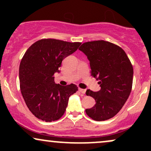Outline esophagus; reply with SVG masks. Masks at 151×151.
I'll return each instance as SVG.
<instances>
[{
  "mask_svg": "<svg viewBox=\"0 0 151 151\" xmlns=\"http://www.w3.org/2000/svg\"><path fill=\"white\" fill-rule=\"evenodd\" d=\"M79 92H81V93H83V94H84V93H86V89H80V88H79Z\"/></svg>",
  "mask_w": 151,
  "mask_h": 151,
  "instance_id": "1",
  "label": "esophagus"
}]
</instances>
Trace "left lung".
<instances>
[{"mask_svg": "<svg viewBox=\"0 0 151 151\" xmlns=\"http://www.w3.org/2000/svg\"><path fill=\"white\" fill-rule=\"evenodd\" d=\"M87 57L91 74L99 81L101 89L86 90V94L96 101L86 113L95 121H101L116 115L127 101L133 84V69L124 50L104 40L83 43L79 48Z\"/></svg>", "mask_w": 151, "mask_h": 151, "instance_id": "left-lung-1", "label": "left lung"}]
</instances>
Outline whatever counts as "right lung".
Instances as JSON below:
<instances>
[{"mask_svg": "<svg viewBox=\"0 0 151 151\" xmlns=\"http://www.w3.org/2000/svg\"><path fill=\"white\" fill-rule=\"evenodd\" d=\"M80 42L43 39L32 44L22 58L19 68L20 87L27 108L35 117L51 122L65 114L75 84L61 86L55 82L62 60L78 49Z\"/></svg>", "mask_w": 151, "mask_h": 151, "instance_id": "1", "label": "right lung"}]
</instances>
